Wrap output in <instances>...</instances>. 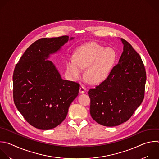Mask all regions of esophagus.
Returning <instances> with one entry per match:
<instances>
[{
	"instance_id": "34e87169",
	"label": "esophagus",
	"mask_w": 159,
	"mask_h": 159,
	"mask_svg": "<svg viewBox=\"0 0 159 159\" xmlns=\"http://www.w3.org/2000/svg\"><path fill=\"white\" fill-rule=\"evenodd\" d=\"M86 90H87V89L85 88V87H80V89H79V93H85V91H86Z\"/></svg>"
}]
</instances>
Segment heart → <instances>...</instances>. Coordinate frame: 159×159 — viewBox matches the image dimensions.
<instances>
[{"label":"heart","mask_w":159,"mask_h":159,"mask_svg":"<svg viewBox=\"0 0 159 159\" xmlns=\"http://www.w3.org/2000/svg\"><path fill=\"white\" fill-rule=\"evenodd\" d=\"M117 59L116 51L111 47L105 48L95 43H85L77 47L74 57L69 56L66 60V72L73 80L80 79L85 70L87 80L93 84L106 79Z\"/></svg>","instance_id":"b5f03b06"}]
</instances>
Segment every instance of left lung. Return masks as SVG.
<instances>
[{
    "instance_id": "obj_1",
    "label": "left lung",
    "mask_w": 159,
    "mask_h": 159,
    "mask_svg": "<svg viewBox=\"0 0 159 159\" xmlns=\"http://www.w3.org/2000/svg\"><path fill=\"white\" fill-rule=\"evenodd\" d=\"M120 40L124 48L118 64L106 79L88 92L92 119L106 127L127 121L144 97L146 72L143 62L127 41Z\"/></svg>"
}]
</instances>
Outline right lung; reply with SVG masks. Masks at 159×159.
Segmentation results:
<instances>
[{
  "mask_svg": "<svg viewBox=\"0 0 159 159\" xmlns=\"http://www.w3.org/2000/svg\"><path fill=\"white\" fill-rule=\"evenodd\" d=\"M74 39L67 35L40 39L27 48L15 67L14 103L25 120L37 129L47 130L61 124L78 95L79 84L64 80L48 60Z\"/></svg>",
  "mask_w": 159,
  "mask_h": 159,
  "instance_id": "right-lung-1",
  "label": "right lung"
}]
</instances>
